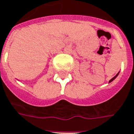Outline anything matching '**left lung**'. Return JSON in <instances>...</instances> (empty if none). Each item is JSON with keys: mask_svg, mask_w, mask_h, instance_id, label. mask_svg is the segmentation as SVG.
<instances>
[{"mask_svg": "<svg viewBox=\"0 0 134 134\" xmlns=\"http://www.w3.org/2000/svg\"><path fill=\"white\" fill-rule=\"evenodd\" d=\"M119 72H118L117 74H116V76H114V77H113V79H110V81H109V83H110V82H111V81H113V80H114V79H116V77H117L118 76V75H119Z\"/></svg>", "mask_w": 134, "mask_h": 134, "instance_id": "8db88e82", "label": "left lung"}]
</instances>
